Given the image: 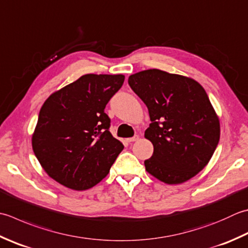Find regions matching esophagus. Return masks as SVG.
Listing matches in <instances>:
<instances>
[{"label":"esophagus","instance_id":"obj_1","mask_svg":"<svg viewBox=\"0 0 248 248\" xmlns=\"http://www.w3.org/2000/svg\"><path fill=\"white\" fill-rule=\"evenodd\" d=\"M139 139H140L139 135H134L133 138H129V139H127V142H128V143H131V142H135V140H138Z\"/></svg>","mask_w":248,"mask_h":248}]
</instances>
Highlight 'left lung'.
Listing matches in <instances>:
<instances>
[{"instance_id":"1","label":"left lung","mask_w":248,"mask_h":248,"mask_svg":"<svg viewBox=\"0 0 248 248\" xmlns=\"http://www.w3.org/2000/svg\"><path fill=\"white\" fill-rule=\"evenodd\" d=\"M129 85L146 104L154 145L146 171L170 185L204 169L219 142L220 124L204 88L195 79L153 69L131 75Z\"/></svg>"}]
</instances>
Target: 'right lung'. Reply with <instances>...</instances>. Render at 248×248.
I'll return each mask as SVG.
<instances>
[{
    "mask_svg": "<svg viewBox=\"0 0 248 248\" xmlns=\"http://www.w3.org/2000/svg\"><path fill=\"white\" fill-rule=\"evenodd\" d=\"M124 76L86 74L48 98L38 114L32 147L51 178L74 190L96 185L124 149L109 132L106 104Z\"/></svg>",
    "mask_w": 248,
    "mask_h": 248,
    "instance_id": "1",
    "label": "right lung"
}]
</instances>
